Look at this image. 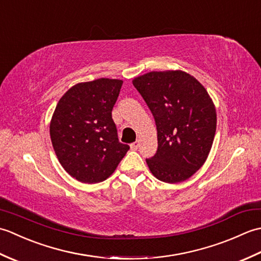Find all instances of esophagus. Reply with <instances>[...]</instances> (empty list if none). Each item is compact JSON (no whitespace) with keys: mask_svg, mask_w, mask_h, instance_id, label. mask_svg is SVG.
Wrapping results in <instances>:
<instances>
[{"mask_svg":"<svg viewBox=\"0 0 261 261\" xmlns=\"http://www.w3.org/2000/svg\"><path fill=\"white\" fill-rule=\"evenodd\" d=\"M139 146H140V142L139 141H136L134 143H131L130 148H131V150H137V149L139 148Z\"/></svg>","mask_w":261,"mask_h":261,"instance_id":"obj_1","label":"esophagus"}]
</instances>
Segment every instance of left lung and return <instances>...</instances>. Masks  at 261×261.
<instances>
[{
    "label": "left lung",
    "mask_w": 261,
    "mask_h": 261,
    "mask_svg": "<svg viewBox=\"0 0 261 261\" xmlns=\"http://www.w3.org/2000/svg\"><path fill=\"white\" fill-rule=\"evenodd\" d=\"M132 84L156 121L158 149L147 165L157 179L184 181L206 162L216 130V110L205 87L182 70L150 71Z\"/></svg>",
    "instance_id": "1"
}]
</instances>
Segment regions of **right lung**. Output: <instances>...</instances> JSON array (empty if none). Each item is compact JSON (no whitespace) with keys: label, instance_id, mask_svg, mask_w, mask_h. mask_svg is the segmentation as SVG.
<instances>
[{"label":"right lung","instance_id":"add662e5","mask_svg":"<svg viewBox=\"0 0 261 261\" xmlns=\"http://www.w3.org/2000/svg\"><path fill=\"white\" fill-rule=\"evenodd\" d=\"M122 80L98 79L71 86L50 121V139L60 165L81 182L95 184L114 173L129 150L112 119Z\"/></svg>","mask_w":261,"mask_h":261}]
</instances>
